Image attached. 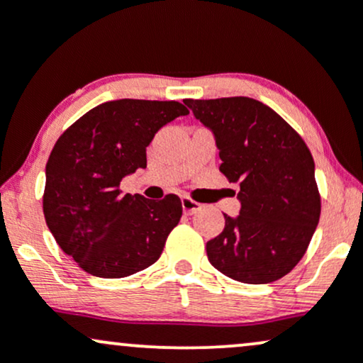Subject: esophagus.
I'll list each match as a JSON object with an SVG mask.
<instances>
[{"mask_svg": "<svg viewBox=\"0 0 363 363\" xmlns=\"http://www.w3.org/2000/svg\"><path fill=\"white\" fill-rule=\"evenodd\" d=\"M182 210H184L186 215H194L201 210V203L194 201L189 196H184V198H182Z\"/></svg>", "mask_w": 363, "mask_h": 363, "instance_id": "34e87169", "label": "esophagus"}]
</instances>
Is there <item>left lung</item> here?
Returning <instances> with one entry per match:
<instances>
[{"instance_id": "obj_1", "label": "left lung", "mask_w": 363, "mask_h": 363, "mask_svg": "<svg viewBox=\"0 0 363 363\" xmlns=\"http://www.w3.org/2000/svg\"><path fill=\"white\" fill-rule=\"evenodd\" d=\"M184 104L213 131L220 172L240 186V215L206 242L211 264L232 280L272 283L297 266L319 223L320 194L306 141L272 107L249 97Z\"/></svg>"}]
</instances>
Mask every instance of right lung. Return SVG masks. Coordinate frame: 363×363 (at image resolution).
Listing matches in <instances>:
<instances>
[{"label":"right lung","mask_w":363,"mask_h":363,"mask_svg":"<svg viewBox=\"0 0 363 363\" xmlns=\"http://www.w3.org/2000/svg\"><path fill=\"white\" fill-rule=\"evenodd\" d=\"M189 111L176 101L104 102L57 138L48 165L43 208L60 247L83 272L124 278L160 257L182 216L176 194H123L124 176L147 167V147L162 126Z\"/></svg>","instance_id":"right-lung-1"}]
</instances>
